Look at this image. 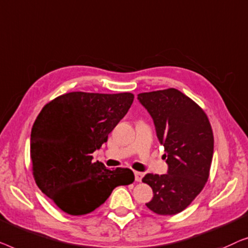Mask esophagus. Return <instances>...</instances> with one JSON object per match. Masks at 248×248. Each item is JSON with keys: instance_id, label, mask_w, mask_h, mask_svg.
<instances>
[{"instance_id": "obj_1", "label": "esophagus", "mask_w": 248, "mask_h": 248, "mask_svg": "<svg viewBox=\"0 0 248 248\" xmlns=\"http://www.w3.org/2000/svg\"><path fill=\"white\" fill-rule=\"evenodd\" d=\"M142 177H144V173L142 172H135V180L137 182H141Z\"/></svg>"}]
</instances>
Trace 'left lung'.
Wrapping results in <instances>:
<instances>
[{"mask_svg": "<svg viewBox=\"0 0 248 248\" xmlns=\"http://www.w3.org/2000/svg\"><path fill=\"white\" fill-rule=\"evenodd\" d=\"M138 100L154 120L169 164L167 174L148 173L142 179L154 192L146 205L157 215L179 214L209 179L214 155L210 121L200 106L176 89L140 93Z\"/></svg>", "mask_w": 248, "mask_h": 248, "instance_id": "obj_1", "label": "left lung"}]
</instances>
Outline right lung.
Here are the masks:
<instances>
[{"label":"right lung","instance_id":"right-lung-1","mask_svg":"<svg viewBox=\"0 0 248 248\" xmlns=\"http://www.w3.org/2000/svg\"><path fill=\"white\" fill-rule=\"evenodd\" d=\"M132 93L69 92L43 108L31 129L30 158L37 186L66 214L95 210L114 187L135 181L130 169L108 170L92 153L128 112Z\"/></svg>","mask_w":248,"mask_h":248}]
</instances>
